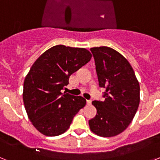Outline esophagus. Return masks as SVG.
<instances>
[{"label": "esophagus", "mask_w": 160, "mask_h": 160, "mask_svg": "<svg viewBox=\"0 0 160 160\" xmlns=\"http://www.w3.org/2000/svg\"><path fill=\"white\" fill-rule=\"evenodd\" d=\"M87 105H91V101L90 100H87Z\"/></svg>", "instance_id": "34e87169"}]
</instances>
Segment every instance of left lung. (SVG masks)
<instances>
[{"label": "left lung", "mask_w": 160, "mask_h": 160, "mask_svg": "<svg viewBox=\"0 0 160 160\" xmlns=\"http://www.w3.org/2000/svg\"><path fill=\"white\" fill-rule=\"evenodd\" d=\"M100 87L106 89L103 102L93 101L97 114L89 120L90 131L102 137H113L131 122L140 101V87L128 59L107 46L90 49Z\"/></svg>", "instance_id": "1"}]
</instances>
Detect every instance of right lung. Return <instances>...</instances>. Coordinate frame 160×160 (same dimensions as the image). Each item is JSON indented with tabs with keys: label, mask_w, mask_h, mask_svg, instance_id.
Masks as SVG:
<instances>
[{
	"label": "right lung",
	"mask_w": 160,
	"mask_h": 160,
	"mask_svg": "<svg viewBox=\"0 0 160 160\" xmlns=\"http://www.w3.org/2000/svg\"><path fill=\"white\" fill-rule=\"evenodd\" d=\"M85 48L58 45L44 52L31 66L24 81L23 102L28 118L46 136L66 132L73 117L86 106L81 96L62 94L72 73L90 62Z\"/></svg>",
	"instance_id": "obj_1"
}]
</instances>
